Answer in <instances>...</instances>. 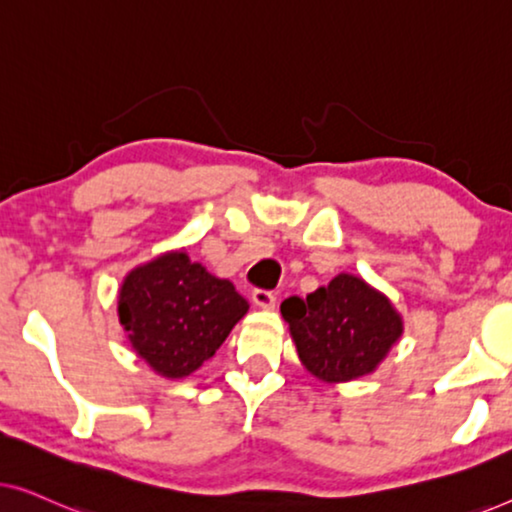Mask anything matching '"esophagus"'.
<instances>
[{
  "label": "esophagus",
  "mask_w": 512,
  "mask_h": 512,
  "mask_svg": "<svg viewBox=\"0 0 512 512\" xmlns=\"http://www.w3.org/2000/svg\"><path fill=\"white\" fill-rule=\"evenodd\" d=\"M251 300H254L261 310H272V307L277 305V293H272L268 289H256L251 293Z\"/></svg>",
  "instance_id": "obj_1"
}]
</instances>
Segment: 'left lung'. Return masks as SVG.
Listing matches in <instances>:
<instances>
[{
    "instance_id": "left-lung-1",
    "label": "left lung",
    "mask_w": 512,
    "mask_h": 512,
    "mask_svg": "<svg viewBox=\"0 0 512 512\" xmlns=\"http://www.w3.org/2000/svg\"><path fill=\"white\" fill-rule=\"evenodd\" d=\"M300 361L324 382L373 373L401 338L403 321L382 293L352 275H338L307 298L282 303Z\"/></svg>"
}]
</instances>
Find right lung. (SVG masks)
<instances>
[{
	"label": "right lung",
	"instance_id": "right-lung-1",
	"mask_svg": "<svg viewBox=\"0 0 512 512\" xmlns=\"http://www.w3.org/2000/svg\"><path fill=\"white\" fill-rule=\"evenodd\" d=\"M249 310L228 279L172 251L132 270L118 296V317L137 354L165 377L198 370Z\"/></svg>",
	"mask_w": 512,
	"mask_h": 512
}]
</instances>
